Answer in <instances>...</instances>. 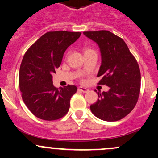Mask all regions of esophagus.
Wrapping results in <instances>:
<instances>
[{
	"instance_id": "34e87169",
	"label": "esophagus",
	"mask_w": 158,
	"mask_h": 158,
	"mask_svg": "<svg viewBox=\"0 0 158 158\" xmlns=\"http://www.w3.org/2000/svg\"><path fill=\"white\" fill-rule=\"evenodd\" d=\"M79 90L81 91V92H83V93H86V92H88L89 91L88 89L85 88V87H82V86H80V87H79Z\"/></svg>"
}]
</instances>
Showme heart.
Instances as JSON below:
<instances>
[{"label": "heart", "instance_id": "obj_1", "mask_svg": "<svg viewBox=\"0 0 158 158\" xmlns=\"http://www.w3.org/2000/svg\"><path fill=\"white\" fill-rule=\"evenodd\" d=\"M88 50H90V49H87V50H86V51H88Z\"/></svg>", "mask_w": 158, "mask_h": 158}]
</instances>
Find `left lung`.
Returning <instances> with one entry per match:
<instances>
[{
	"label": "left lung",
	"instance_id": "left-lung-1",
	"mask_svg": "<svg viewBox=\"0 0 158 158\" xmlns=\"http://www.w3.org/2000/svg\"><path fill=\"white\" fill-rule=\"evenodd\" d=\"M97 44L101 52V66L97 77L99 84L109 87L98 92V99L90 109L98 118L116 122L135 108L141 88V73L135 57L125 41L108 30L83 32Z\"/></svg>",
	"mask_w": 158,
	"mask_h": 158
}]
</instances>
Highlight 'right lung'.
Returning <instances> with one entry per match:
<instances>
[{
    "label": "right lung",
    "mask_w": 158,
    "mask_h": 158,
    "mask_svg": "<svg viewBox=\"0 0 158 158\" xmlns=\"http://www.w3.org/2000/svg\"><path fill=\"white\" fill-rule=\"evenodd\" d=\"M79 32L53 31L43 35L28 49L19 73V85L25 105L36 117L53 121L66 115L76 85L56 88L52 74L63 54L80 36Z\"/></svg>",
    "instance_id": "obj_1"
}]
</instances>
